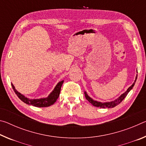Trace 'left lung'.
Instances as JSON below:
<instances>
[{"label":"left lung","mask_w":146,"mask_h":146,"mask_svg":"<svg viewBox=\"0 0 146 146\" xmlns=\"http://www.w3.org/2000/svg\"><path fill=\"white\" fill-rule=\"evenodd\" d=\"M137 76H136V79H135V82H133V84L129 88L127 89V91H125V93H123L122 95H121L120 97L117 98V99L115 100L114 101H112V102H104V103L97 102V101L94 100L92 99V98L89 97V96L88 95V94L86 93V92L85 91L84 94H85L86 98L89 101V102H90L91 104H92L94 106H95V107L100 108H114V107H115L116 106H117V105L119 104L121 102H122V101L125 98V97H126V96H127L128 93L129 92V91H131V89L133 88V86H134L136 80H137Z\"/></svg>","instance_id":"1"}]
</instances>
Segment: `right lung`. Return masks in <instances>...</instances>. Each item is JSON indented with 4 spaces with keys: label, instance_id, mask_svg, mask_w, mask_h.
<instances>
[{
    "label": "right lung",
    "instance_id": "right-lung-1",
    "mask_svg": "<svg viewBox=\"0 0 146 146\" xmlns=\"http://www.w3.org/2000/svg\"><path fill=\"white\" fill-rule=\"evenodd\" d=\"M63 82L64 80H62L60 82H59L57 84V85L55 86V88L53 90V91L50 93V95H49L48 97L40 98V99H29V98L25 97L23 95H22L21 93H20L15 90L14 86L12 84L11 86L15 91V93L16 95H17V97L23 101V102L27 104L35 106V107L44 108L48 107V106L53 105V104L56 102L57 98H58L59 95H60L61 86L62 85Z\"/></svg>",
    "mask_w": 146,
    "mask_h": 146
}]
</instances>
